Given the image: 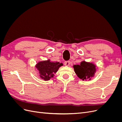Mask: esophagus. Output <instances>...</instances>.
Instances as JSON below:
<instances>
[{"label":"esophagus","instance_id":"34e87169","mask_svg":"<svg viewBox=\"0 0 122 122\" xmlns=\"http://www.w3.org/2000/svg\"><path fill=\"white\" fill-rule=\"evenodd\" d=\"M70 61H66L65 62V65L66 66H69L70 65Z\"/></svg>","mask_w":122,"mask_h":122}]
</instances>
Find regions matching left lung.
Segmentation results:
<instances>
[{"label":"left lung","mask_w":122,"mask_h":122,"mask_svg":"<svg viewBox=\"0 0 122 122\" xmlns=\"http://www.w3.org/2000/svg\"><path fill=\"white\" fill-rule=\"evenodd\" d=\"M77 76L82 80H91L96 72V65L93 62L82 61L80 65L73 66Z\"/></svg>","instance_id":"left-lung-1"}]
</instances>
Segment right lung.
<instances>
[{
  "instance_id": "add662e5",
  "label": "right lung",
  "mask_w": 122,
  "mask_h": 122,
  "mask_svg": "<svg viewBox=\"0 0 122 122\" xmlns=\"http://www.w3.org/2000/svg\"><path fill=\"white\" fill-rule=\"evenodd\" d=\"M62 66H63L62 63L57 61H51L49 59L46 61H39L35 67L39 72L40 78L45 81H48L53 78L54 74Z\"/></svg>"
}]
</instances>
